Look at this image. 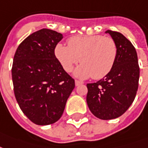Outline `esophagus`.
Listing matches in <instances>:
<instances>
[{
    "label": "esophagus",
    "instance_id": "obj_1",
    "mask_svg": "<svg viewBox=\"0 0 148 148\" xmlns=\"http://www.w3.org/2000/svg\"><path fill=\"white\" fill-rule=\"evenodd\" d=\"M75 86H79V85L80 84H83L84 83L82 81H79V80H77V79H75Z\"/></svg>",
    "mask_w": 148,
    "mask_h": 148
}]
</instances>
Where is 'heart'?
<instances>
[{"label": "heart", "instance_id": "1", "mask_svg": "<svg viewBox=\"0 0 148 148\" xmlns=\"http://www.w3.org/2000/svg\"><path fill=\"white\" fill-rule=\"evenodd\" d=\"M68 46L58 43L54 55L64 69L72 72L75 64H82L75 71L79 78L100 79L108 75L114 67L117 46L114 38L100 34L75 35L69 38Z\"/></svg>", "mask_w": 148, "mask_h": 148}]
</instances>
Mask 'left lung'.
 <instances>
[{"label":"left lung","instance_id":"8db88e82","mask_svg":"<svg viewBox=\"0 0 148 148\" xmlns=\"http://www.w3.org/2000/svg\"><path fill=\"white\" fill-rule=\"evenodd\" d=\"M117 46L113 69L103 79L87 84V102L90 112L102 120L121 116L133 102L137 92L140 67L136 49L128 38L108 30Z\"/></svg>","mask_w":148,"mask_h":148}]
</instances>
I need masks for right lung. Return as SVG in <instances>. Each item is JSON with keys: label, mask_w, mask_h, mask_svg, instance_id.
Instances as JSON below:
<instances>
[{"label": "right lung", "mask_w": 148, "mask_h": 148, "mask_svg": "<svg viewBox=\"0 0 148 148\" xmlns=\"http://www.w3.org/2000/svg\"><path fill=\"white\" fill-rule=\"evenodd\" d=\"M63 36L49 29L29 35L15 53L12 68L15 97L23 113L38 125L61 118L75 80L54 55Z\"/></svg>", "instance_id": "right-lung-1"}]
</instances>
